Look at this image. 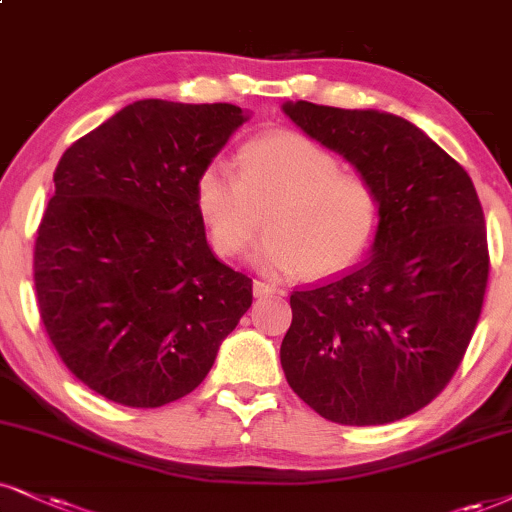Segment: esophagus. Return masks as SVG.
<instances>
[{
	"label": "esophagus",
	"mask_w": 512,
	"mask_h": 512,
	"mask_svg": "<svg viewBox=\"0 0 512 512\" xmlns=\"http://www.w3.org/2000/svg\"><path fill=\"white\" fill-rule=\"evenodd\" d=\"M277 292V287L273 282L266 280H254V296H273Z\"/></svg>",
	"instance_id": "obj_1"
}]
</instances>
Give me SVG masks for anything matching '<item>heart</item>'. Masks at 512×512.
Returning <instances> with one entry per match:
<instances>
[{
	"label": "heart",
	"instance_id": "1",
	"mask_svg": "<svg viewBox=\"0 0 512 512\" xmlns=\"http://www.w3.org/2000/svg\"><path fill=\"white\" fill-rule=\"evenodd\" d=\"M194 201L213 251L235 256L261 227L258 266L327 277L356 263L380 223V197L368 180L344 173L332 151L296 132L246 142L237 170L223 159L201 168Z\"/></svg>",
	"mask_w": 512,
	"mask_h": 512
}]
</instances>
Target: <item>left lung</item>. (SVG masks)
<instances>
[{"label": "left lung", "mask_w": 512, "mask_h": 512, "mask_svg": "<svg viewBox=\"0 0 512 512\" xmlns=\"http://www.w3.org/2000/svg\"><path fill=\"white\" fill-rule=\"evenodd\" d=\"M380 197L372 256L289 296L280 361L289 387L337 425H387L444 391L482 313L484 211L470 175L394 113L282 106Z\"/></svg>", "instance_id": "8db88e82"}]
</instances>
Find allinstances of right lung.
Masks as SVG:
<instances>
[{
	"label": "right lung",
	"instance_id": "1",
	"mask_svg": "<svg viewBox=\"0 0 512 512\" xmlns=\"http://www.w3.org/2000/svg\"><path fill=\"white\" fill-rule=\"evenodd\" d=\"M246 121L232 104L142 99L63 151L35 239L37 308L82 384L159 408L204 382L251 277L211 254L201 168Z\"/></svg>",
	"mask_w": 512,
	"mask_h": 512
}]
</instances>
